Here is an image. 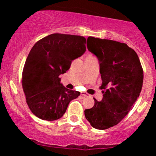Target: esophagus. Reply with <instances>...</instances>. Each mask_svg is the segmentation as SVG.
<instances>
[{
  "label": "esophagus",
  "mask_w": 156,
  "mask_h": 156,
  "mask_svg": "<svg viewBox=\"0 0 156 156\" xmlns=\"http://www.w3.org/2000/svg\"><path fill=\"white\" fill-rule=\"evenodd\" d=\"M81 95L83 96V97H89V94H87V93L86 92H81Z\"/></svg>",
  "instance_id": "esophagus-1"
}]
</instances>
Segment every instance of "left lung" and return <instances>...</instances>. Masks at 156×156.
<instances>
[{
	"mask_svg": "<svg viewBox=\"0 0 156 156\" xmlns=\"http://www.w3.org/2000/svg\"><path fill=\"white\" fill-rule=\"evenodd\" d=\"M87 48L98 57L103 94L84 111L93 128L105 130L117 125L133 108L141 91L143 69L135 51L127 44L89 37Z\"/></svg>",
	"mask_w": 156,
	"mask_h": 156,
	"instance_id": "obj_1",
	"label": "left lung"
}]
</instances>
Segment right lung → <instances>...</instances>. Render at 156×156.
Here are the masks:
<instances>
[{"label":"right lung","mask_w":156,"mask_h":156,"mask_svg":"<svg viewBox=\"0 0 156 156\" xmlns=\"http://www.w3.org/2000/svg\"><path fill=\"white\" fill-rule=\"evenodd\" d=\"M83 37L53 34L31 48L22 73V87L31 112L43 120L60 119L80 93L60 83L59 76L86 51Z\"/></svg>","instance_id":"add662e5"}]
</instances>
